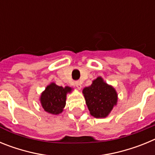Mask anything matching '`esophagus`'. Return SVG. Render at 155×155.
<instances>
[{
	"instance_id": "esophagus-1",
	"label": "esophagus",
	"mask_w": 155,
	"mask_h": 155,
	"mask_svg": "<svg viewBox=\"0 0 155 155\" xmlns=\"http://www.w3.org/2000/svg\"><path fill=\"white\" fill-rule=\"evenodd\" d=\"M74 84L75 86L78 88V89H81V82L79 81H76L74 82Z\"/></svg>"
}]
</instances>
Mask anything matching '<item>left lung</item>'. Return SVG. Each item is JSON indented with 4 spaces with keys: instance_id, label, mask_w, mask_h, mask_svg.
<instances>
[{
    "instance_id": "obj_1",
    "label": "left lung",
    "mask_w": 155,
    "mask_h": 155,
    "mask_svg": "<svg viewBox=\"0 0 155 155\" xmlns=\"http://www.w3.org/2000/svg\"><path fill=\"white\" fill-rule=\"evenodd\" d=\"M83 94L90 113L95 118L106 117L117 102L116 91L100 77L84 88Z\"/></svg>"
}]
</instances>
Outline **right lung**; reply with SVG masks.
I'll list each match as a JSON object with an SVG mask.
<instances>
[{"label": "right lung", "instance_id": "obj_1", "mask_svg": "<svg viewBox=\"0 0 155 155\" xmlns=\"http://www.w3.org/2000/svg\"><path fill=\"white\" fill-rule=\"evenodd\" d=\"M70 87H63L52 83L47 86L41 94V104L46 112L51 114L57 115L63 111L66 105V95L70 92Z\"/></svg>", "mask_w": 155, "mask_h": 155}]
</instances>
